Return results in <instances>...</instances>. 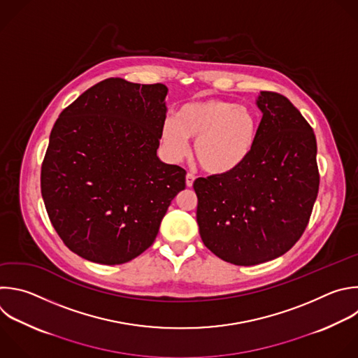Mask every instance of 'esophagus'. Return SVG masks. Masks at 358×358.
<instances>
[{
	"mask_svg": "<svg viewBox=\"0 0 358 358\" xmlns=\"http://www.w3.org/2000/svg\"><path fill=\"white\" fill-rule=\"evenodd\" d=\"M194 181H195V176H194L192 173H188V174L185 176V184H187V187H192Z\"/></svg>",
	"mask_w": 358,
	"mask_h": 358,
	"instance_id": "obj_1",
	"label": "esophagus"
}]
</instances>
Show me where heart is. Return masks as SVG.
<instances>
[{
    "label": "heart",
    "instance_id": "obj_1",
    "mask_svg": "<svg viewBox=\"0 0 358 358\" xmlns=\"http://www.w3.org/2000/svg\"><path fill=\"white\" fill-rule=\"evenodd\" d=\"M256 135V116L248 106L217 98L182 105L176 119H167L162 128V142L174 159L189 152L188 139H196V160L212 174L239 167L249 157Z\"/></svg>",
    "mask_w": 358,
    "mask_h": 358
}]
</instances>
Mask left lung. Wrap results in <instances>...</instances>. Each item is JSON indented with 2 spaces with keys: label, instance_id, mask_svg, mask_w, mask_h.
I'll return each mask as SVG.
<instances>
[{
  "label": "left lung",
  "instance_id": "obj_1",
  "mask_svg": "<svg viewBox=\"0 0 358 358\" xmlns=\"http://www.w3.org/2000/svg\"><path fill=\"white\" fill-rule=\"evenodd\" d=\"M263 112L249 157L237 169L196 178L203 245L234 266L287 253L303 234L319 191L316 138L291 101L262 91Z\"/></svg>",
  "mask_w": 358,
  "mask_h": 358
}]
</instances>
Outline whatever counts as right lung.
Returning a JSON list of instances; mask_svg holds the SVG:
<instances>
[{
  "instance_id": "right-lung-1",
  "label": "right lung",
  "mask_w": 358,
  "mask_h": 358,
  "mask_svg": "<svg viewBox=\"0 0 358 358\" xmlns=\"http://www.w3.org/2000/svg\"><path fill=\"white\" fill-rule=\"evenodd\" d=\"M167 87L106 78L64 108L41 170L49 219L63 243L99 264L148 250L187 171L159 160Z\"/></svg>"
}]
</instances>
